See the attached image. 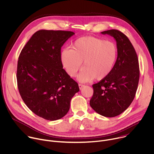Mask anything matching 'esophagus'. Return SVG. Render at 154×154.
Listing matches in <instances>:
<instances>
[{
  "label": "esophagus",
  "mask_w": 154,
  "mask_h": 154,
  "mask_svg": "<svg viewBox=\"0 0 154 154\" xmlns=\"http://www.w3.org/2000/svg\"><path fill=\"white\" fill-rule=\"evenodd\" d=\"M78 85H79V89H80V90H81V89H82V88L84 87V85H82V84H79Z\"/></svg>",
  "instance_id": "obj_1"
}]
</instances>
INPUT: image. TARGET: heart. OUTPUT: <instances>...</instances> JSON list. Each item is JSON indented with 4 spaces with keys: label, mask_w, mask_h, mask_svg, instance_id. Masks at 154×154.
<instances>
[{
    "label": "heart",
    "mask_w": 154,
    "mask_h": 154,
    "mask_svg": "<svg viewBox=\"0 0 154 154\" xmlns=\"http://www.w3.org/2000/svg\"><path fill=\"white\" fill-rule=\"evenodd\" d=\"M116 56L117 48L113 42L87 36L76 39L71 49L63 50L60 57L66 72L72 77L76 76L83 62L78 80L85 82L106 77L114 66Z\"/></svg>",
    "instance_id": "obj_1"
}]
</instances>
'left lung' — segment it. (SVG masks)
<instances>
[{
  "label": "left lung",
  "instance_id": "1",
  "mask_svg": "<svg viewBox=\"0 0 154 154\" xmlns=\"http://www.w3.org/2000/svg\"><path fill=\"white\" fill-rule=\"evenodd\" d=\"M116 42L117 58L111 72L93 85L90 105L98 114L114 117L125 111L133 101L138 87L140 69L137 54L128 38L117 29L101 32Z\"/></svg>",
  "mask_w": 154,
  "mask_h": 154
}]
</instances>
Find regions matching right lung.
<instances>
[{
	"label": "right lung",
	"mask_w": 154,
	"mask_h": 154,
	"mask_svg": "<svg viewBox=\"0 0 154 154\" xmlns=\"http://www.w3.org/2000/svg\"><path fill=\"white\" fill-rule=\"evenodd\" d=\"M75 33L41 29L22 50L17 69L20 95L36 115L50 121L64 117L70 101L79 91L60 60V49Z\"/></svg>",
	"instance_id": "1"
}]
</instances>
